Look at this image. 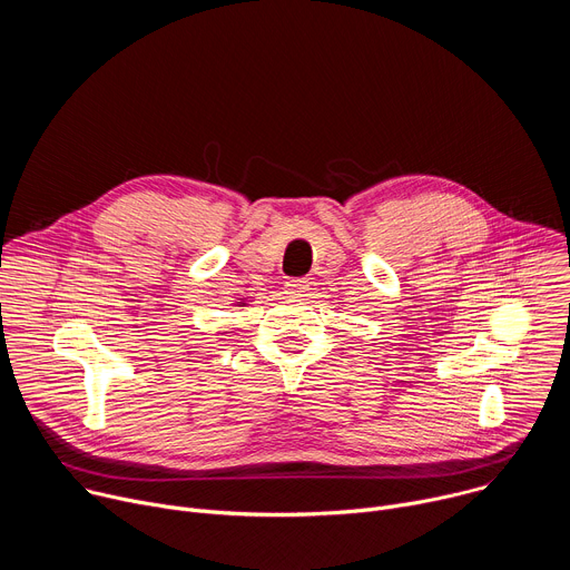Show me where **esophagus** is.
Listing matches in <instances>:
<instances>
[{
	"instance_id": "obj_1",
	"label": "esophagus",
	"mask_w": 570,
	"mask_h": 570,
	"mask_svg": "<svg viewBox=\"0 0 570 570\" xmlns=\"http://www.w3.org/2000/svg\"><path fill=\"white\" fill-rule=\"evenodd\" d=\"M286 291L295 297H304L308 293V282L306 279H288Z\"/></svg>"
}]
</instances>
